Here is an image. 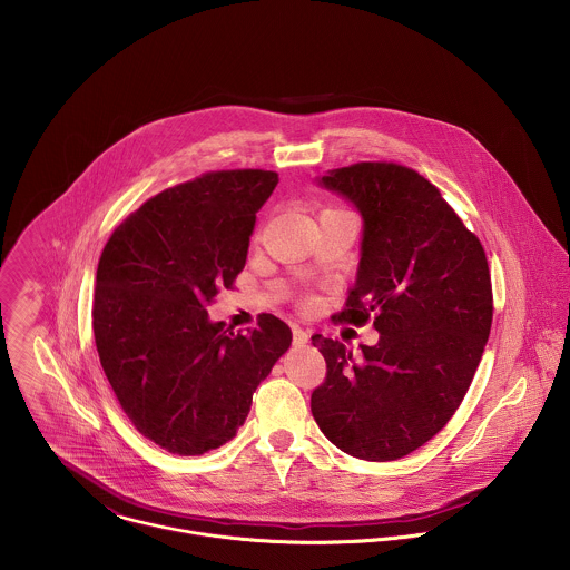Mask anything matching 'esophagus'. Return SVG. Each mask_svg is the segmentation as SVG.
Here are the masks:
<instances>
[{
  "label": "esophagus",
  "instance_id": "obj_1",
  "mask_svg": "<svg viewBox=\"0 0 570 570\" xmlns=\"http://www.w3.org/2000/svg\"><path fill=\"white\" fill-rule=\"evenodd\" d=\"M292 337H294V344H296V346H303V344L309 342V333H307L305 328H301V326H294V328H292Z\"/></svg>",
  "mask_w": 570,
  "mask_h": 570
}]
</instances>
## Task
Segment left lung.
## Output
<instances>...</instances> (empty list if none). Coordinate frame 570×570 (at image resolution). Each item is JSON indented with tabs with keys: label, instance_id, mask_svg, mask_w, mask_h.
<instances>
[{
	"label": "left lung",
	"instance_id": "8db88e82",
	"mask_svg": "<svg viewBox=\"0 0 570 570\" xmlns=\"http://www.w3.org/2000/svg\"><path fill=\"white\" fill-rule=\"evenodd\" d=\"M321 184L364 219L357 281L337 321L380 331L353 355L314 335L325 382L312 412L326 439L364 461H397L461 406L488 344L493 296L485 249L439 188L395 163L328 170Z\"/></svg>",
	"mask_w": 570,
	"mask_h": 570
}]
</instances>
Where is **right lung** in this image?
Here are the masks:
<instances>
[{"label": "right lung", "instance_id": "right-lung-1", "mask_svg": "<svg viewBox=\"0 0 570 570\" xmlns=\"http://www.w3.org/2000/svg\"><path fill=\"white\" fill-rule=\"evenodd\" d=\"M274 170H210L131 213L102 247L91 326L100 366L136 430L179 456L228 443L292 331L261 314L233 333L206 307L244 269Z\"/></svg>", "mask_w": 570, "mask_h": 570}]
</instances>
